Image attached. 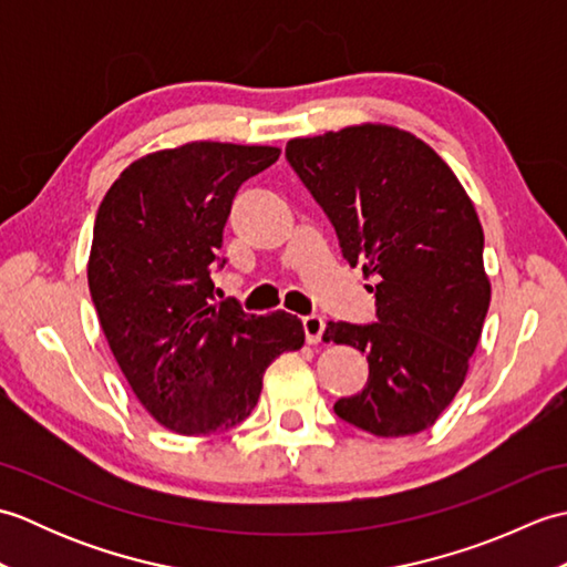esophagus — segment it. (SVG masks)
<instances>
[{
	"label": "esophagus",
	"mask_w": 567,
	"mask_h": 567,
	"mask_svg": "<svg viewBox=\"0 0 567 567\" xmlns=\"http://www.w3.org/2000/svg\"><path fill=\"white\" fill-rule=\"evenodd\" d=\"M302 327H305V336H307V343L317 346L321 341V333H323V327H327V321H323L321 317L317 315H309L302 319Z\"/></svg>",
	"instance_id": "34e87169"
}]
</instances>
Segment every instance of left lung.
Wrapping results in <instances>:
<instances>
[{"label":"left lung","mask_w":567,"mask_h":567,"mask_svg":"<svg viewBox=\"0 0 567 567\" xmlns=\"http://www.w3.org/2000/svg\"><path fill=\"white\" fill-rule=\"evenodd\" d=\"M287 161L363 265L378 299L368 327L329 321L323 341L368 358L363 392L333 412L382 439L436 424L463 388L483 336L492 285L475 204L441 155L412 131L355 124L292 138Z\"/></svg>","instance_id":"1"}]
</instances>
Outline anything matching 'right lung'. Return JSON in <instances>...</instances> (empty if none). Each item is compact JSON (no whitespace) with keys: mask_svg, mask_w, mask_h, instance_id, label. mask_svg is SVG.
Listing matches in <instances>:
<instances>
[{"mask_svg":"<svg viewBox=\"0 0 567 567\" xmlns=\"http://www.w3.org/2000/svg\"><path fill=\"white\" fill-rule=\"evenodd\" d=\"M280 158L275 146L189 141L131 163L106 192L87 260L102 331L143 409L183 436L226 431L258 404L302 321L212 302V265L231 202Z\"/></svg>","mask_w":567,"mask_h":567,"instance_id":"add662e5","label":"right lung"}]
</instances>
